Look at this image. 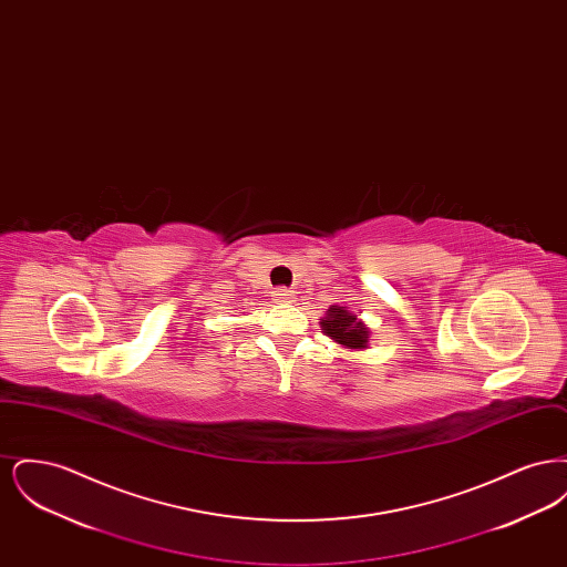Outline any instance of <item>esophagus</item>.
I'll list each match as a JSON object with an SVG mask.
<instances>
[{
    "instance_id": "obj_1",
    "label": "esophagus",
    "mask_w": 567,
    "mask_h": 567,
    "mask_svg": "<svg viewBox=\"0 0 567 567\" xmlns=\"http://www.w3.org/2000/svg\"><path fill=\"white\" fill-rule=\"evenodd\" d=\"M293 291H289V289H285V287H280V289H276L271 297L276 299V301H280V303H289V301H293Z\"/></svg>"
}]
</instances>
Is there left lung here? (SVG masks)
<instances>
[{
    "label": "left lung",
    "mask_w": 567,
    "mask_h": 567,
    "mask_svg": "<svg viewBox=\"0 0 567 567\" xmlns=\"http://www.w3.org/2000/svg\"><path fill=\"white\" fill-rule=\"evenodd\" d=\"M324 336L344 349H368L370 329L352 315L347 306H331L321 319Z\"/></svg>",
    "instance_id": "8db88e82"
}]
</instances>
